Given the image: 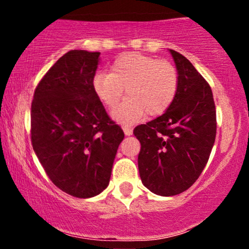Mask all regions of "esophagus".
Segmentation results:
<instances>
[{
  "instance_id": "34e87169",
  "label": "esophagus",
  "mask_w": 249,
  "mask_h": 249,
  "mask_svg": "<svg viewBox=\"0 0 249 249\" xmlns=\"http://www.w3.org/2000/svg\"><path fill=\"white\" fill-rule=\"evenodd\" d=\"M123 131H124L125 136H131L132 134V128L128 126H123Z\"/></svg>"
}]
</instances>
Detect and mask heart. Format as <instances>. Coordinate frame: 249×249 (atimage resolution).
<instances>
[{"label": "heart", "mask_w": 249, "mask_h": 249, "mask_svg": "<svg viewBox=\"0 0 249 249\" xmlns=\"http://www.w3.org/2000/svg\"><path fill=\"white\" fill-rule=\"evenodd\" d=\"M179 85V73L171 62L138 53H123L112 63L110 73L93 78V90L108 110H113L124 96L126 99L113 112L121 123L162 115L171 107Z\"/></svg>", "instance_id": "1"}]
</instances>
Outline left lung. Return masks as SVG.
Wrapping results in <instances>:
<instances>
[{
	"label": "left lung",
	"instance_id": "left-lung-1",
	"mask_svg": "<svg viewBox=\"0 0 249 249\" xmlns=\"http://www.w3.org/2000/svg\"><path fill=\"white\" fill-rule=\"evenodd\" d=\"M179 73L178 92L166 112L133 134L141 142L138 168L151 192L177 196L190 188L206 166L216 134L210 84L185 56L171 50Z\"/></svg>",
	"mask_w": 249,
	"mask_h": 249
}]
</instances>
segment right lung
<instances>
[{
    "label": "right lung",
    "instance_id": "right-lung-1",
    "mask_svg": "<svg viewBox=\"0 0 249 249\" xmlns=\"http://www.w3.org/2000/svg\"><path fill=\"white\" fill-rule=\"evenodd\" d=\"M101 53L71 50L43 76L31 103V144L51 181L76 198L107 187L124 132L93 90Z\"/></svg>",
    "mask_w": 249,
    "mask_h": 249
}]
</instances>
